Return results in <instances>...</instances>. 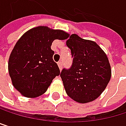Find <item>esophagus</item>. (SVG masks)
Returning a JSON list of instances; mask_svg holds the SVG:
<instances>
[{
  "label": "esophagus",
  "mask_w": 126,
  "mask_h": 126,
  "mask_svg": "<svg viewBox=\"0 0 126 126\" xmlns=\"http://www.w3.org/2000/svg\"><path fill=\"white\" fill-rule=\"evenodd\" d=\"M57 65H58V66H59L60 70L61 71V70H62V67H63V63H62V62H58V63H57Z\"/></svg>",
  "instance_id": "1"
}]
</instances>
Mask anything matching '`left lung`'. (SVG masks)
I'll use <instances>...</instances> for the list:
<instances>
[{"instance_id":"left-lung-1","label":"left lung","mask_w":126,"mask_h":126,"mask_svg":"<svg viewBox=\"0 0 126 126\" xmlns=\"http://www.w3.org/2000/svg\"><path fill=\"white\" fill-rule=\"evenodd\" d=\"M73 62L60 77L67 95L80 104L96 100L107 86L111 66L105 52L96 42L72 34L66 41Z\"/></svg>"}]
</instances>
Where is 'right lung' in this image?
I'll use <instances>...</instances> for the list:
<instances>
[{
	"label": "right lung",
	"mask_w": 126,
	"mask_h": 126,
	"mask_svg": "<svg viewBox=\"0 0 126 126\" xmlns=\"http://www.w3.org/2000/svg\"><path fill=\"white\" fill-rule=\"evenodd\" d=\"M69 34L60 29L39 26L26 32L13 48L8 61L12 84L24 97L35 98L45 94L60 69L50 48L56 39L65 40Z\"/></svg>",
	"instance_id": "add662e5"
}]
</instances>
